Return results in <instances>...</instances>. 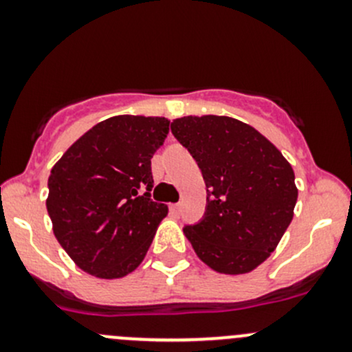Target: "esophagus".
Here are the masks:
<instances>
[{"mask_svg": "<svg viewBox=\"0 0 352 352\" xmlns=\"http://www.w3.org/2000/svg\"><path fill=\"white\" fill-rule=\"evenodd\" d=\"M180 209H182V204H180V202H177V204H172V206H170V211H172L173 214H179Z\"/></svg>", "mask_w": 352, "mask_h": 352, "instance_id": "esophagus-1", "label": "esophagus"}]
</instances>
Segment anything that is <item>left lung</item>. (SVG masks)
Instances as JSON below:
<instances>
[{
	"instance_id": "obj_1",
	"label": "left lung",
	"mask_w": 352,
	"mask_h": 352,
	"mask_svg": "<svg viewBox=\"0 0 352 352\" xmlns=\"http://www.w3.org/2000/svg\"><path fill=\"white\" fill-rule=\"evenodd\" d=\"M170 127L197 162L208 192L204 218L184 235L212 271H254L293 219V168L267 138L233 117L187 116Z\"/></svg>"
}]
</instances>
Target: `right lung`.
Instances as JSON below:
<instances>
[{"label":"right lung","mask_w":352,"mask_h":352,"mask_svg":"<svg viewBox=\"0 0 352 352\" xmlns=\"http://www.w3.org/2000/svg\"><path fill=\"white\" fill-rule=\"evenodd\" d=\"M168 126L165 117H110L52 166L45 201L52 232L81 271L119 279L143 262L168 212L150 197L151 158Z\"/></svg>","instance_id":"1"}]
</instances>
